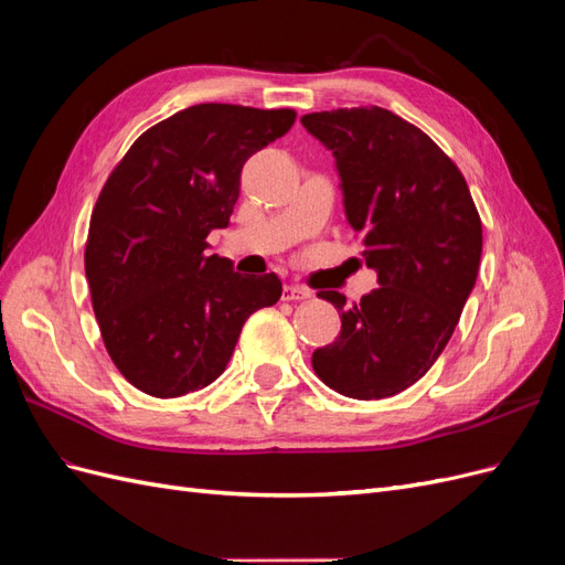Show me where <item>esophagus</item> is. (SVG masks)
Listing matches in <instances>:
<instances>
[{
    "mask_svg": "<svg viewBox=\"0 0 565 565\" xmlns=\"http://www.w3.org/2000/svg\"><path fill=\"white\" fill-rule=\"evenodd\" d=\"M311 299V292L301 285H285L282 289V301H303Z\"/></svg>",
    "mask_w": 565,
    "mask_h": 565,
    "instance_id": "esophagus-1",
    "label": "esophagus"
}]
</instances>
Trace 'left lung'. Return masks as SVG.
<instances>
[{"mask_svg":"<svg viewBox=\"0 0 565 565\" xmlns=\"http://www.w3.org/2000/svg\"><path fill=\"white\" fill-rule=\"evenodd\" d=\"M301 125L332 150L347 218L380 282L351 306L320 289L341 311V332L313 351V370L341 396H396L429 372L455 332L481 264V216L457 164L391 110H322Z\"/></svg>","mask_w":565,"mask_h":565,"instance_id":"obj_1","label":"left lung"}]
</instances>
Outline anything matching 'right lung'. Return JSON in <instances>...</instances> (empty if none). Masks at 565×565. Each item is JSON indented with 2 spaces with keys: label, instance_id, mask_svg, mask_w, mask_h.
Segmentation results:
<instances>
[{
  "label": "right lung",
  "instance_id": "1",
  "mask_svg": "<svg viewBox=\"0 0 565 565\" xmlns=\"http://www.w3.org/2000/svg\"><path fill=\"white\" fill-rule=\"evenodd\" d=\"M289 108L200 104L131 143L92 212L84 270L100 337L139 391L179 398L226 370L245 320L282 295L207 254L241 195L243 164L295 125Z\"/></svg>",
  "mask_w": 565,
  "mask_h": 565
}]
</instances>
